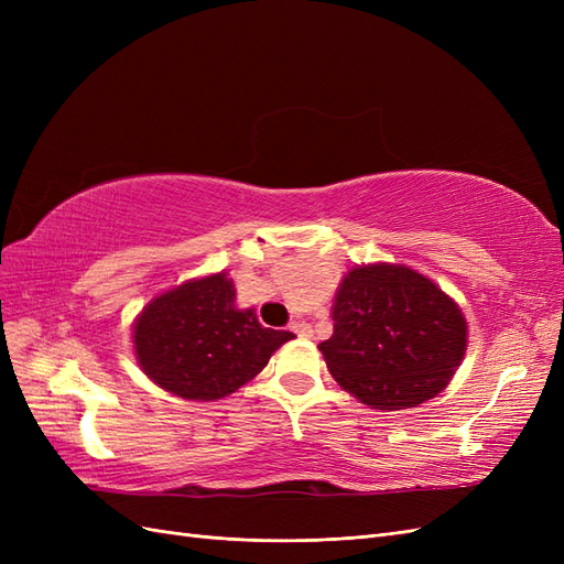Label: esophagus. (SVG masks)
I'll use <instances>...</instances> for the list:
<instances>
[{
    "instance_id": "esophagus-1",
    "label": "esophagus",
    "mask_w": 564,
    "mask_h": 564,
    "mask_svg": "<svg viewBox=\"0 0 564 564\" xmlns=\"http://www.w3.org/2000/svg\"><path fill=\"white\" fill-rule=\"evenodd\" d=\"M289 329H292V332H294L296 336H301V338H311V336H313V327H311L308 322H294Z\"/></svg>"
}]
</instances>
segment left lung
Instances as JSON below:
<instances>
[{
	"mask_svg": "<svg viewBox=\"0 0 564 564\" xmlns=\"http://www.w3.org/2000/svg\"><path fill=\"white\" fill-rule=\"evenodd\" d=\"M332 319V338L317 346L329 373L381 412L440 395L468 348V322L458 303L402 263L350 268L336 289Z\"/></svg>",
	"mask_w": 564,
	"mask_h": 564,
	"instance_id": "1",
	"label": "left lung"
}]
</instances>
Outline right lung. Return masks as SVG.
<instances>
[{"instance_id": "obj_1", "label": "right lung", "mask_w": 564, "mask_h": 564, "mask_svg": "<svg viewBox=\"0 0 564 564\" xmlns=\"http://www.w3.org/2000/svg\"><path fill=\"white\" fill-rule=\"evenodd\" d=\"M228 272L185 280L148 301L131 338L145 377L193 402L228 398L259 373L292 332L268 329L253 308H237Z\"/></svg>"}]
</instances>
